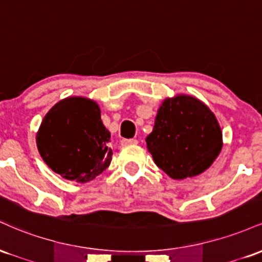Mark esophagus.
I'll list each match as a JSON object with an SVG mask.
<instances>
[{
  "instance_id": "obj_1",
  "label": "esophagus",
  "mask_w": 262,
  "mask_h": 262,
  "mask_svg": "<svg viewBox=\"0 0 262 262\" xmlns=\"http://www.w3.org/2000/svg\"><path fill=\"white\" fill-rule=\"evenodd\" d=\"M122 145H134V144H138L137 139H122L121 141Z\"/></svg>"
}]
</instances>
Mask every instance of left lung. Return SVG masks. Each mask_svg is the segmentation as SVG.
I'll return each instance as SVG.
<instances>
[{"label": "left lung", "mask_w": 262, "mask_h": 262, "mask_svg": "<svg viewBox=\"0 0 262 262\" xmlns=\"http://www.w3.org/2000/svg\"><path fill=\"white\" fill-rule=\"evenodd\" d=\"M146 145L166 175L183 180L208 169L223 143L221 127L209 108L191 96H177L159 108Z\"/></svg>", "instance_id": "1"}]
</instances>
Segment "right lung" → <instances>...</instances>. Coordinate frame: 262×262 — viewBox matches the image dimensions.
<instances>
[{
  "label": "right lung",
  "instance_id": "1",
  "mask_svg": "<svg viewBox=\"0 0 262 262\" xmlns=\"http://www.w3.org/2000/svg\"><path fill=\"white\" fill-rule=\"evenodd\" d=\"M111 133L96 102L70 97L56 103L41 122L37 145L54 172L75 182H89L110 166Z\"/></svg>",
  "mask_w": 262,
  "mask_h": 262
}]
</instances>
